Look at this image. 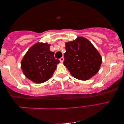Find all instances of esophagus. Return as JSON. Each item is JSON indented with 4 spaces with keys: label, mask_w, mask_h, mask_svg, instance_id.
Listing matches in <instances>:
<instances>
[{
    "label": "esophagus",
    "mask_w": 124,
    "mask_h": 124,
    "mask_svg": "<svg viewBox=\"0 0 124 124\" xmlns=\"http://www.w3.org/2000/svg\"><path fill=\"white\" fill-rule=\"evenodd\" d=\"M60 62H62H62H64V58L63 57H62L60 59Z\"/></svg>",
    "instance_id": "obj_1"
}]
</instances>
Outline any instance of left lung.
Masks as SVG:
<instances>
[{"label":"left lung","instance_id":"obj_1","mask_svg":"<svg viewBox=\"0 0 124 124\" xmlns=\"http://www.w3.org/2000/svg\"><path fill=\"white\" fill-rule=\"evenodd\" d=\"M64 65L74 78L87 80L100 69L102 59L97 49L86 38L78 37L65 43Z\"/></svg>","mask_w":124,"mask_h":124}]
</instances>
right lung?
Instances as JSON below:
<instances>
[{
	"mask_svg": "<svg viewBox=\"0 0 124 124\" xmlns=\"http://www.w3.org/2000/svg\"><path fill=\"white\" fill-rule=\"evenodd\" d=\"M50 46L47 43L38 42L28 50L21 60L23 74L36 84L43 83L50 78L60 62L55 59Z\"/></svg>",
	"mask_w": 124,
	"mask_h": 124,
	"instance_id": "obj_1",
	"label": "right lung"
}]
</instances>
